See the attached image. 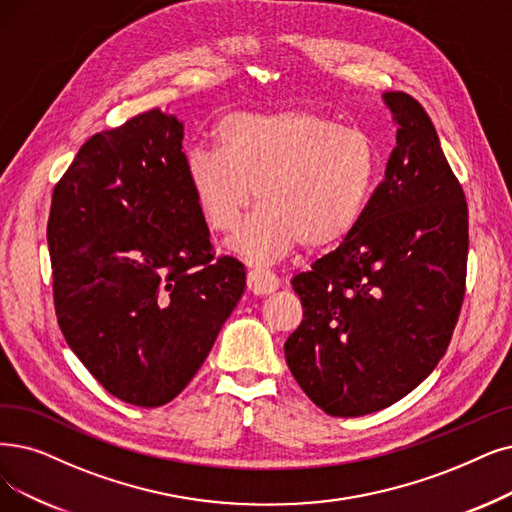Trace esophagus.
Wrapping results in <instances>:
<instances>
[{"label": "esophagus", "mask_w": 512, "mask_h": 512, "mask_svg": "<svg viewBox=\"0 0 512 512\" xmlns=\"http://www.w3.org/2000/svg\"><path fill=\"white\" fill-rule=\"evenodd\" d=\"M277 288H279V279L273 273L260 271V269H254L248 273V290L254 296H269Z\"/></svg>", "instance_id": "1"}]
</instances>
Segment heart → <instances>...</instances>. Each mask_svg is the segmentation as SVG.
<instances>
[{"label":"heart","instance_id":"b5f03b06","mask_svg":"<svg viewBox=\"0 0 512 512\" xmlns=\"http://www.w3.org/2000/svg\"><path fill=\"white\" fill-rule=\"evenodd\" d=\"M216 151L187 157L195 208L212 233L250 264H271L300 245L330 250L349 239L370 206L378 180L372 136L311 109L231 113L214 130Z\"/></svg>","mask_w":512,"mask_h":512}]
</instances>
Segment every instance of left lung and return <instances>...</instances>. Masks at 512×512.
Segmentation results:
<instances>
[{"label":"left lung","instance_id":"left-lung-1","mask_svg":"<svg viewBox=\"0 0 512 512\" xmlns=\"http://www.w3.org/2000/svg\"><path fill=\"white\" fill-rule=\"evenodd\" d=\"M397 147L357 231L292 279L302 321L285 340L296 382L325 414L357 418L403 399L452 340L464 298L468 208L431 117L382 94Z\"/></svg>","mask_w":512,"mask_h":512}]
</instances>
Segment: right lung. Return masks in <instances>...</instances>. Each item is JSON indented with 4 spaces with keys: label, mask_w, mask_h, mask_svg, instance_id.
<instances>
[{
    "label": "right lung",
    "mask_w": 512,
    "mask_h": 512,
    "mask_svg": "<svg viewBox=\"0 0 512 512\" xmlns=\"http://www.w3.org/2000/svg\"><path fill=\"white\" fill-rule=\"evenodd\" d=\"M182 138L161 109L94 134L48 218L60 330L113 397L138 407L166 405L193 380L245 290L243 264L214 258Z\"/></svg>",
    "instance_id": "right-lung-1"
}]
</instances>
